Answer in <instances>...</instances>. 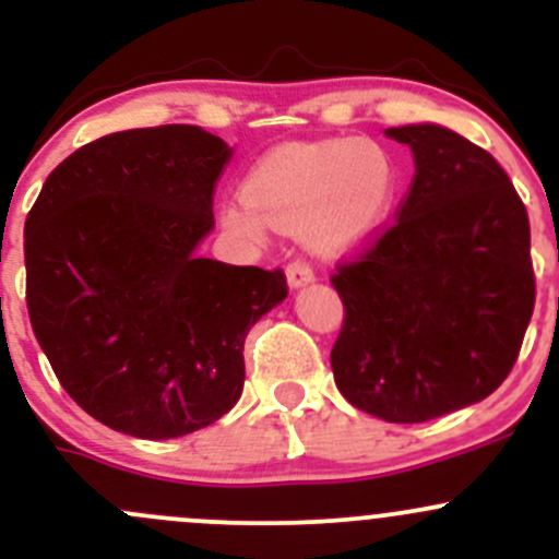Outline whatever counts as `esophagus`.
I'll return each mask as SVG.
<instances>
[{
    "label": "esophagus",
    "instance_id": "esophagus-1",
    "mask_svg": "<svg viewBox=\"0 0 559 559\" xmlns=\"http://www.w3.org/2000/svg\"><path fill=\"white\" fill-rule=\"evenodd\" d=\"M313 270L308 267L306 262H292L289 267H286V281H289L292 289H302V286L313 284Z\"/></svg>",
    "mask_w": 559,
    "mask_h": 559
}]
</instances>
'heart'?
Returning <instances> with one entry per match:
<instances>
[{"instance_id":"heart-1","label":"heart","mask_w":559,"mask_h":559,"mask_svg":"<svg viewBox=\"0 0 559 559\" xmlns=\"http://www.w3.org/2000/svg\"><path fill=\"white\" fill-rule=\"evenodd\" d=\"M397 165L373 140L286 143L246 175L224 202V227L262 243L267 224L300 229L316 251H343L373 235L397 200Z\"/></svg>"}]
</instances>
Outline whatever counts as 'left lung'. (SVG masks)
Segmentation results:
<instances>
[{"label":"left lung","instance_id":"left-lung-1","mask_svg":"<svg viewBox=\"0 0 559 559\" xmlns=\"http://www.w3.org/2000/svg\"><path fill=\"white\" fill-rule=\"evenodd\" d=\"M414 154L397 224L332 278L346 319L332 346L354 408L416 425L489 397L535 302L530 222L484 148L441 123L386 129Z\"/></svg>","mask_w":559,"mask_h":559}]
</instances>
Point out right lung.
Here are the masks:
<instances>
[{
  "label": "right lung",
  "mask_w": 559,
  "mask_h": 559,
  "mask_svg": "<svg viewBox=\"0 0 559 559\" xmlns=\"http://www.w3.org/2000/svg\"><path fill=\"white\" fill-rule=\"evenodd\" d=\"M233 148L189 123L83 145L26 216V306L72 400L145 441L189 436L243 394L248 330L286 297L281 270L197 253Z\"/></svg>",
  "instance_id": "add662e5"
}]
</instances>
